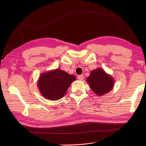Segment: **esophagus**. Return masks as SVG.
Segmentation results:
<instances>
[{"label": "esophagus", "instance_id": "1", "mask_svg": "<svg viewBox=\"0 0 146 146\" xmlns=\"http://www.w3.org/2000/svg\"><path fill=\"white\" fill-rule=\"evenodd\" d=\"M78 78L80 80H83V78H84V76H83V75H79V76H78Z\"/></svg>", "mask_w": 146, "mask_h": 146}]
</instances>
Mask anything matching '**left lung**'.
<instances>
[{"label":"left lung","mask_w":146,"mask_h":146,"mask_svg":"<svg viewBox=\"0 0 146 146\" xmlns=\"http://www.w3.org/2000/svg\"><path fill=\"white\" fill-rule=\"evenodd\" d=\"M86 80L92 90L100 96L110 92L113 86V78L100 68L93 70Z\"/></svg>","instance_id":"8db88e82"}]
</instances>
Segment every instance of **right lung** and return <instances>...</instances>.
<instances>
[{
    "instance_id": "obj_1",
    "label": "right lung",
    "mask_w": 146,
    "mask_h": 146,
    "mask_svg": "<svg viewBox=\"0 0 146 146\" xmlns=\"http://www.w3.org/2000/svg\"><path fill=\"white\" fill-rule=\"evenodd\" d=\"M76 77L60 69L42 73L38 85L42 96L49 100H57L66 94Z\"/></svg>"
}]
</instances>
